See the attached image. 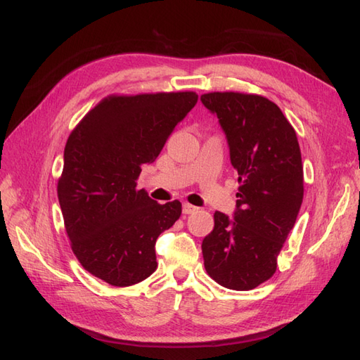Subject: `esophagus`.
<instances>
[{"mask_svg":"<svg viewBox=\"0 0 360 360\" xmlns=\"http://www.w3.org/2000/svg\"><path fill=\"white\" fill-rule=\"evenodd\" d=\"M182 211H184V214H193V213H196V211H198V207L191 205V204H184Z\"/></svg>","mask_w":360,"mask_h":360,"instance_id":"1","label":"esophagus"}]
</instances>
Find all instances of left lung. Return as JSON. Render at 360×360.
I'll return each mask as SVG.
<instances>
[{
    "instance_id": "obj_1",
    "label": "left lung",
    "mask_w": 360,
    "mask_h": 360,
    "mask_svg": "<svg viewBox=\"0 0 360 360\" xmlns=\"http://www.w3.org/2000/svg\"><path fill=\"white\" fill-rule=\"evenodd\" d=\"M226 134L238 173L234 220L214 213L202 242L207 274L233 290H251L276 271V259L298 217L304 173L297 134L274 101L225 91L200 96Z\"/></svg>"
}]
</instances>
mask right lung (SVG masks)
<instances>
[{
	"label": "right lung",
	"mask_w": 360,
	"mask_h": 360,
	"mask_svg": "<svg viewBox=\"0 0 360 360\" xmlns=\"http://www.w3.org/2000/svg\"><path fill=\"white\" fill-rule=\"evenodd\" d=\"M196 103L193 91L110 94L72 129L58 198L71 250L91 275L126 288L155 272L156 238L182 205L158 204L136 179Z\"/></svg>",
	"instance_id": "obj_1"
}]
</instances>
